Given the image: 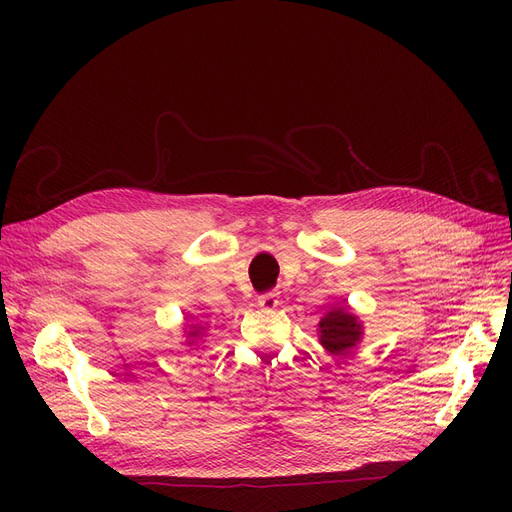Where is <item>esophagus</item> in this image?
Masks as SVG:
<instances>
[{"instance_id": "1", "label": "esophagus", "mask_w": 512, "mask_h": 512, "mask_svg": "<svg viewBox=\"0 0 512 512\" xmlns=\"http://www.w3.org/2000/svg\"><path fill=\"white\" fill-rule=\"evenodd\" d=\"M258 305H260L262 309H267V312H271V309H275L277 305H280V294H277V292L260 294V297H258Z\"/></svg>"}]
</instances>
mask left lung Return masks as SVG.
Returning <instances> with one entry per match:
<instances>
[{
  "instance_id": "left-lung-1",
  "label": "left lung",
  "mask_w": 512,
  "mask_h": 512,
  "mask_svg": "<svg viewBox=\"0 0 512 512\" xmlns=\"http://www.w3.org/2000/svg\"><path fill=\"white\" fill-rule=\"evenodd\" d=\"M363 322L350 307L331 305V309L318 322L320 346L333 356H346L363 339Z\"/></svg>"
}]
</instances>
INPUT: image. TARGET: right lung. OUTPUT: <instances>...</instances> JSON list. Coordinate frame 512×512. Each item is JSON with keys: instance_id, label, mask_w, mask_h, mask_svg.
Masks as SVG:
<instances>
[{"instance_id": "right-lung-1", "label": "right lung", "mask_w": 512, "mask_h": 512, "mask_svg": "<svg viewBox=\"0 0 512 512\" xmlns=\"http://www.w3.org/2000/svg\"><path fill=\"white\" fill-rule=\"evenodd\" d=\"M183 327H185V346H198V342H200V339H203L205 337V327H203V324H190L188 322V318H185V324H183Z\"/></svg>"}]
</instances>
